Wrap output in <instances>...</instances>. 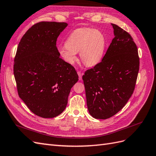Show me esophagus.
Masks as SVG:
<instances>
[{"label":"esophagus","mask_w":156,"mask_h":156,"mask_svg":"<svg viewBox=\"0 0 156 156\" xmlns=\"http://www.w3.org/2000/svg\"><path fill=\"white\" fill-rule=\"evenodd\" d=\"M77 73H78V74L79 80H82V74H83L80 72V71H78Z\"/></svg>","instance_id":"1"}]
</instances>
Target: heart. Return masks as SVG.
I'll return each mask as SVG.
<instances>
[{
    "instance_id": "obj_1",
    "label": "heart",
    "mask_w": 156,
    "mask_h": 156,
    "mask_svg": "<svg viewBox=\"0 0 156 156\" xmlns=\"http://www.w3.org/2000/svg\"><path fill=\"white\" fill-rule=\"evenodd\" d=\"M105 38L101 31L91 28L75 29L66 39V44L58 47V52L66 63L73 65L77 59V52L83 64L92 66L102 59Z\"/></svg>"
}]
</instances>
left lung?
<instances>
[{"instance_id":"1","label":"left lung","mask_w":156,"mask_h":156,"mask_svg":"<svg viewBox=\"0 0 156 156\" xmlns=\"http://www.w3.org/2000/svg\"><path fill=\"white\" fill-rule=\"evenodd\" d=\"M114 38L102 61L82 76L91 116L105 119L126 105L135 90L139 70L138 49L131 35L111 24Z\"/></svg>"}]
</instances>
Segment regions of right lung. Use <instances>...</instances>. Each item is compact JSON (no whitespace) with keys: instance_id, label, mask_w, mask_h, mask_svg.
Wrapping results in <instances>:
<instances>
[{"instance_id":"obj_1","label":"right lung","mask_w":156,"mask_h":156,"mask_svg":"<svg viewBox=\"0 0 156 156\" xmlns=\"http://www.w3.org/2000/svg\"><path fill=\"white\" fill-rule=\"evenodd\" d=\"M68 24L42 21L21 38L14 74L20 97L34 114L52 118L63 112L71 88L78 80L74 66L60 58L57 39Z\"/></svg>"}]
</instances>
